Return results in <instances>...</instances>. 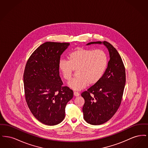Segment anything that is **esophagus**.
Here are the masks:
<instances>
[{"instance_id": "34e87169", "label": "esophagus", "mask_w": 148, "mask_h": 148, "mask_svg": "<svg viewBox=\"0 0 148 148\" xmlns=\"http://www.w3.org/2000/svg\"><path fill=\"white\" fill-rule=\"evenodd\" d=\"M79 95H80V94H79V92H74V96H75V97H78Z\"/></svg>"}]
</instances>
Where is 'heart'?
<instances>
[{
    "mask_svg": "<svg viewBox=\"0 0 148 148\" xmlns=\"http://www.w3.org/2000/svg\"><path fill=\"white\" fill-rule=\"evenodd\" d=\"M68 61L62 60L59 69L64 79L69 82L74 71H77V77L69 83L75 90H80L88 84H95L103 77L106 71L108 57L101 49L94 50L79 48L71 52Z\"/></svg>",
    "mask_w": 148,
    "mask_h": 148,
    "instance_id": "heart-1",
    "label": "heart"
}]
</instances>
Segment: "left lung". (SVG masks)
<instances>
[{
	"label": "left lung",
	"instance_id": "1",
	"mask_svg": "<svg viewBox=\"0 0 148 148\" xmlns=\"http://www.w3.org/2000/svg\"><path fill=\"white\" fill-rule=\"evenodd\" d=\"M92 44H103L110 56L103 77L81 94L85 100L84 119L88 123L96 125L108 121L118 110L125 85L126 75L121 58L111 44L104 41L92 42L86 45Z\"/></svg>",
	"mask_w": 148,
	"mask_h": 148
}]
</instances>
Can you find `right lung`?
Wrapping results in <instances>:
<instances>
[{"label":"right lung","mask_w":148,"mask_h":148,"mask_svg":"<svg viewBox=\"0 0 148 148\" xmlns=\"http://www.w3.org/2000/svg\"><path fill=\"white\" fill-rule=\"evenodd\" d=\"M68 42H44L29 57L23 81L25 100L30 112L40 122L48 125L61 123L67 103L73 92L63 84L59 76V63Z\"/></svg>","instance_id":"1"}]
</instances>
